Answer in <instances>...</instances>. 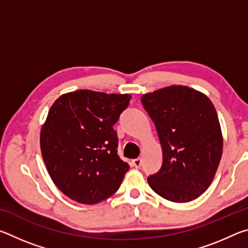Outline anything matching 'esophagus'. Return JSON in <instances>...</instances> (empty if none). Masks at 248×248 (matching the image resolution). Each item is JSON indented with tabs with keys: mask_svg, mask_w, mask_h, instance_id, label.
I'll return each mask as SVG.
<instances>
[{
	"mask_svg": "<svg viewBox=\"0 0 248 248\" xmlns=\"http://www.w3.org/2000/svg\"><path fill=\"white\" fill-rule=\"evenodd\" d=\"M141 164H142V159L140 157H138V158L133 159V161H132V165L136 167V169H139Z\"/></svg>",
	"mask_w": 248,
	"mask_h": 248,
	"instance_id": "34e87169",
	"label": "esophagus"
}]
</instances>
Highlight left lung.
Listing matches in <instances>:
<instances>
[{"label":"left lung","mask_w":248,"mask_h":248,"mask_svg":"<svg viewBox=\"0 0 248 248\" xmlns=\"http://www.w3.org/2000/svg\"><path fill=\"white\" fill-rule=\"evenodd\" d=\"M161 142L163 162L150 175V187L173 202H189L215 178L223 139L215 106L204 94L173 85L142 95Z\"/></svg>","instance_id":"left-lung-1"}]
</instances>
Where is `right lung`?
<instances>
[{"mask_svg": "<svg viewBox=\"0 0 248 248\" xmlns=\"http://www.w3.org/2000/svg\"><path fill=\"white\" fill-rule=\"evenodd\" d=\"M128 94L79 90L59 97L40 132L50 177L65 196L84 204L100 202L118 190L130 166L118 154L112 128L129 106Z\"/></svg>", "mask_w": 248, "mask_h": 248, "instance_id": "right-lung-1", "label": "right lung"}]
</instances>
